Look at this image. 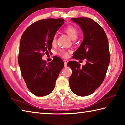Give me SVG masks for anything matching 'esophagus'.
<instances>
[{
    "instance_id": "esophagus-1",
    "label": "esophagus",
    "mask_w": 125,
    "mask_h": 125,
    "mask_svg": "<svg viewBox=\"0 0 125 125\" xmlns=\"http://www.w3.org/2000/svg\"><path fill=\"white\" fill-rule=\"evenodd\" d=\"M63 61H64V66L67 67V63H68V61L67 60H63Z\"/></svg>"
}]
</instances>
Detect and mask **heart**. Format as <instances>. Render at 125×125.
<instances>
[{
    "mask_svg": "<svg viewBox=\"0 0 125 125\" xmlns=\"http://www.w3.org/2000/svg\"><path fill=\"white\" fill-rule=\"evenodd\" d=\"M64 31L72 40H75L77 39L78 36V30L75 27L72 26H68L65 27ZM56 35H54L53 37L52 40V43L53 45H54L56 43ZM60 54L61 56L63 57H67L68 56L69 52L64 50H61L60 51Z\"/></svg>",
    "mask_w": 125,
    "mask_h": 125,
    "instance_id": "b5f03b06",
    "label": "heart"
}]
</instances>
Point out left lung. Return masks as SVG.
Here are the masks:
<instances>
[{
	"label": "left lung",
	"instance_id": "1",
	"mask_svg": "<svg viewBox=\"0 0 125 125\" xmlns=\"http://www.w3.org/2000/svg\"><path fill=\"white\" fill-rule=\"evenodd\" d=\"M71 20L79 25L84 36L73 58L86 59V62L82 67L75 61L68 63L72 71L69 85L77 95L85 96L94 93L105 77L110 58L108 40L103 29L92 19L77 18Z\"/></svg>",
	"mask_w": 125,
	"mask_h": 125
}]
</instances>
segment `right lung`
<instances>
[{
	"label": "right lung",
	"mask_w": 125,
	"mask_h": 125,
	"mask_svg": "<svg viewBox=\"0 0 125 125\" xmlns=\"http://www.w3.org/2000/svg\"><path fill=\"white\" fill-rule=\"evenodd\" d=\"M62 18L37 21L27 27L20 42L18 63L27 88L37 96L47 95L53 90L64 63L58 57L47 64L42 59L50 52L52 40L64 24Z\"/></svg>",
	"instance_id": "right-lung-1"
}]
</instances>
